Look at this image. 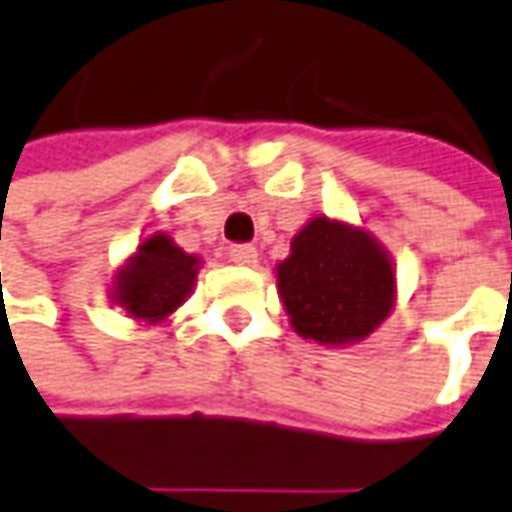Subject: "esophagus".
Masks as SVG:
<instances>
[{
	"mask_svg": "<svg viewBox=\"0 0 512 512\" xmlns=\"http://www.w3.org/2000/svg\"><path fill=\"white\" fill-rule=\"evenodd\" d=\"M228 259L234 264H242V267H250V264H256L259 253H256L253 245H234V248L228 250Z\"/></svg>",
	"mask_w": 512,
	"mask_h": 512,
	"instance_id": "34e87169",
	"label": "esophagus"
}]
</instances>
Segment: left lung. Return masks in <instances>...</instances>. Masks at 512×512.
<instances>
[{"label":"left lung","mask_w":512,"mask_h":512,"mask_svg":"<svg viewBox=\"0 0 512 512\" xmlns=\"http://www.w3.org/2000/svg\"><path fill=\"white\" fill-rule=\"evenodd\" d=\"M292 329L320 345H351L382 326L396 301L387 250L362 228L312 217L276 267Z\"/></svg>","instance_id":"left-lung-1"}]
</instances>
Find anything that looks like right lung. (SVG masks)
Wrapping results in <instances>:
<instances>
[{
	"label": "right lung",
	"instance_id": "1",
	"mask_svg": "<svg viewBox=\"0 0 512 512\" xmlns=\"http://www.w3.org/2000/svg\"><path fill=\"white\" fill-rule=\"evenodd\" d=\"M197 270V256L178 248L167 234H153L136 248L125 267H119L111 298L133 320L161 323L189 298Z\"/></svg>",
	"mask_w": 512,
	"mask_h": 512
}]
</instances>
